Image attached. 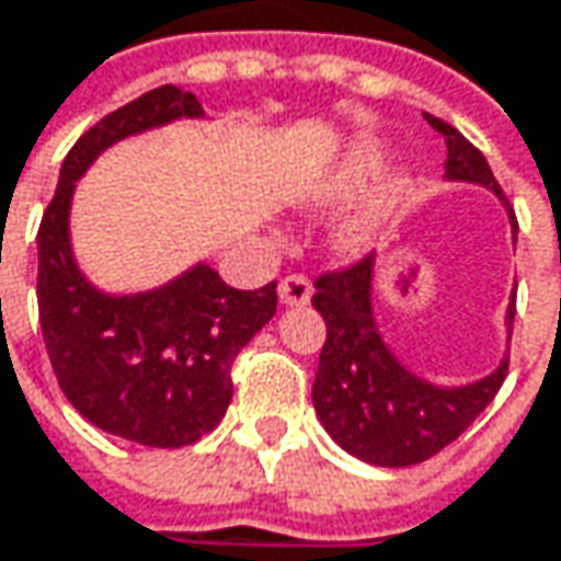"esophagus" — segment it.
Wrapping results in <instances>:
<instances>
[{"label": "esophagus", "mask_w": 561, "mask_h": 561, "mask_svg": "<svg viewBox=\"0 0 561 561\" xmlns=\"http://www.w3.org/2000/svg\"><path fill=\"white\" fill-rule=\"evenodd\" d=\"M279 301L285 308H301V305H308V301H311V282L305 279V276H298V273L285 276V279L279 282Z\"/></svg>", "instance_id": "esophagus-1"}]
</instances>
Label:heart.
I'll return each instance as SVG.
<instances>
[{"mask_svg": "<svg viewBox=\"0 0 561 561\" xmlns=\"http://www.w3.org/2000/svg\"><path fill=\"white\" fill-rule=\"evenodd\" d=\"M379 167H382V153L376 147L356 150L340 167V173L333 176V182L328 185V195L331 198H350V195H356L369 179L379 173ZM394 198H398V182H388L382 192H379V198L346 228V243L350 247H369V243H376V237H379V230L385 225V215H388V208H391Z\"/></svg>", "mask_w": 561, "mask_h": 561, "instance_id": "1", "label": "heart"}]
</instances>
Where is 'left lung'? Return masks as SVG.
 Wrapping results in <instances>:
<instances>
[{"mask_svg":"<svg viewBox=\"0 0 561 561\" xmlns=\"http://www.w3.org/2000/svg\"><path fill=\"white\" fill-rule=\"evenodd\" d=\"M427 125L446 137V179L484 185L504 202L482 150L433 115H427ZM373 279L376 256L369 253L356 266L314 282L318 291L311 305L328 324V340L311 401L324 431L350 456L385 469H404L436 456L482 414L507 376V356L494 373L469 385L449 388L414 376L391 353L376 324ZM504 324H514V298Z\"/></svg>","mask_w":561,"mask_h":561,"instance_id":"obj_1","label":"left lung"}]
</instances>
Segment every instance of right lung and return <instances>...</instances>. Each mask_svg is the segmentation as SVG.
Listing matches in <instances>:
<instances>
[{
  "label": "right lung",
  "instance_id": "1",
  "mask_svg": "<svg viewBox=\"0 0 561 561\" xmlns=\"http://www.w3.org/2000/svg\"><path fill=\"white\" fill-rule=\"evenodd\" d=\"M179 118L205 112L192 92L160 85L85 130L37 230V314L67 401L99 431L160 449L221 424L233 356L276 314V282L240 291L208 263L134 295L102 291L79 270L70 240L77 179L112 144Z\"/></svg>",
  "mask_w": 561,
  "mask_h": 561
}]
</instances>
